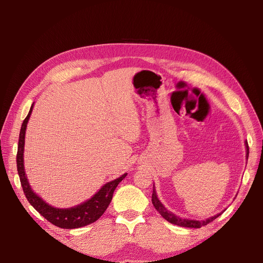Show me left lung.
<instances>
[{"label":"left lung","mask_w":263,"mask_h":263,"mask_svg":"<svg viewBox=\"0 0 263 263\" xmlns=\"http://www.w3.org/2000/svg\"><path fill=\"white\" fill-rule=\"evenodd\" d=\"M246 148H247V159H248L249 157V146H248V142L246 141ZM151 201H153V204L155 206V209L160 213L161 216L165 219L168 220L169 222H171V224H174V225H178V226H181V227H187V228H201L202 226H205L210 224L211 221H213L214 219H216L219 215H221V213L215 215V216L213 217H210L208 219L205 220H193V219H186V218H181L179 216H176V215L172 214L170 211L166 210L164 206L161 204V202L158 200L157 197V193L155 191V187H154V191H153V198H151Z\"/></svg>","instance_id":"left-lung-1"}]
</instances>
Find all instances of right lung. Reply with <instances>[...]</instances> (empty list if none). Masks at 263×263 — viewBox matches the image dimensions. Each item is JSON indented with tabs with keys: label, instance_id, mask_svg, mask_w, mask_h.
I'll use <instances>...</instances> for the list:
<instances>
[{
	"label": "right lung",
	"instance_id": "obj_1",
	"mask_svg": "<svg viewBox=\"0 0 263 263\" xmlns=\"http://www.w3.org/2000/svg\"><path fill=\"white\" fill-rule=\"evenodd\" d=\"M34 104L31 105L29 113L24 119L22 124V128L20 132V139H18V148H17V156H16V162H17V171L21 180V184L25 194L27 201L30 203V205L41 214L43 216L50 221L54 226L66 229H73L83 227L86 225H90L95 220H98L112 201L113 193L116 189V186L119 184L124 178H126L127 173L123 174L122 177L118 179H115L114 181H110L106 183L105 185H103L101 190L97 194H94L90 200L86 202L74 206L71 209H55L52 208L51 205L46 203L42 197H39L34 191L30 189L29 183L27 181V177L25 174V170H24V145H25V132L28 119L30 117L31 110H33Z\"/></svg>",
	"mask_w": 263,
	"mask_h": 263
}]
</instances>
